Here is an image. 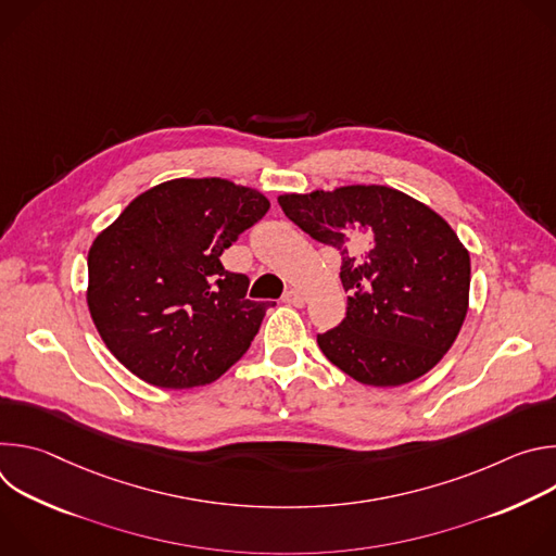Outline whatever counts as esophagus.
<instances>
[{
  "instance_id": "esophagus-1",
  "label": "esophagus",
  "mask_w": 556,
  "mask_h": 556,
  "mask_svg": "<svg viewBox=\"0 0 556 556\" xmlns=\"http://www.w3.org/2000/svg\"><path fill=\"white\" fill-rule=\"evenodd\" d=\"M283 301H286L288 305L301 307V305L305 303V294H303L299 288H288V290L283 292Z\"/></svg>"
}]
</instances>
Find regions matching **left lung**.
I'll return each instance as SVG.
<instances>
[{"instance_id":"8db88e82","label":"left lung","mask_w":556,"mask_h":556,"mask_svg":"<svg viewBox=\"0 0 556 556\" xmlns=\"http://www.w3.org/2000/svg\"><path fill=\"white\" fill-rule=\"evenodd\" d=\"M279 206L341 253L345 319L316 337L328 361L371 387L412 382L442 361L466 319L470 257L433 208L380 185L283 193Z\"/></svg>"}]
</instances>
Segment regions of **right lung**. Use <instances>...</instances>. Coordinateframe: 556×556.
I'll return each mask as SVG.
<instances>
[{"mask_svg": "<svg viewBox=\"0 0 556 556\" xmlns=\"http://www.w3.org/2000/svg\"><path fill=\"white\" fill-rule=\"evenodd\" d=\"M270 202L222 178L157 185L110 224L88 253V307L108 350L163 389L217 380L260 332L270 303L219 255Z\"/></svg>", "mask_w": 556, "mask_h": 556, "instance_id": "right-lung-1", "label": "right lung"}]
</instances>
